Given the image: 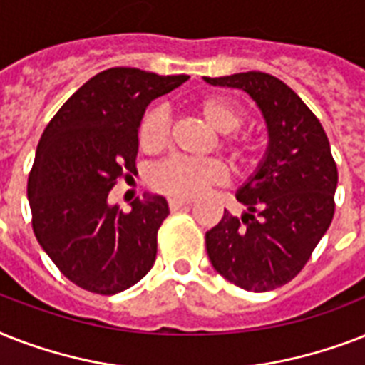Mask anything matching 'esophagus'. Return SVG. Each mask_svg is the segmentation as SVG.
Returning a JSON list of instances; mask_svg holds the SVG:
<instances>
[{"instance_id": "34e87169", "label": "esophagus", "mask_w": 365, "mask_h": 365, "mask_svg": "<svg viewBox=\"0 0 365 365\" xmlns=\"http://www.w3.org/2000/svg\"><path fill=\"white\" fill-rule=\"evenodd\" d=\"M191 200H185V199H176V197H172V199H168V206H170V210H180V208H183V206H187Z\"/></svg>"}]
</instances>
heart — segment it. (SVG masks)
I'll list each match as a JSON object with an SVG mask.
<instances>
[{"mask_svg":"<svg viewBox=\"0 0 365 365\" xmlns=\"http://www.w3.org/2000/svg\"><path fill=\"white\" fill-rule=\"evenodd\" d=\"M193 110L197 115L220 134H229L240 128L244 115L240 108L223 96H202L195 100ZM168 136V117L163 110L155 108L143 115L138 128V142L143 151H157L165 145ZM223 148L227 149L229 157L237 165L246 163L250 157V145L239 138H225ZM223 180L222 166L216 160H189L168 159L160 163L151 174V185L157 191L176 199H191L202 193L208 185Z\"/></svg>","mask_w":365,"mask_h":365,"instance_id":"heart-1","label":"heart"}]
</instances>
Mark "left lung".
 Here are the masks:
<instances>
[{"mask_svg": "<svg viewBox=\"0 0 365 365\" xmlns=\"http://www.w3.org/2000/svg\"><path fill=\"white\" fill-rule=\"evenodd\" d=\"M214 87L239 88L254 100L267 126V149L237 191L240 217L223 212L206 231V252L229 282L271 292L305 267L334 220L337 166L322 125L277 77L244 71L202 77Z\"/></svg>", "mask_w": 365, "mask_h": 365, "instance_id": "8db88e82", "label": "left lung"}]
</instances>
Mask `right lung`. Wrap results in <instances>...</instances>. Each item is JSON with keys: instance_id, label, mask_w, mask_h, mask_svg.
Returning a JSON list of instances; mask_svg holds the SVG:
<instances>
[{"instance_id": "obj_1", "label": "right lung", "mask_w": 365, "mask_h": 365, "mask_svg": "<svg viewBox=\"0 0 365 365\" xmlns=\"http://www.w3.org/2000/svg\"><path fill=\"white\" fill-rule=\"evenodd\" d=\"M187 79L138 68L100 71L43 132L28 178L31 225L54 265L79 288L119 294L153 267L157 231L170 212L166 199L145 193L125 214L108 195L125 172H136L145 108Z\"/></svg>"}]
</instances>
